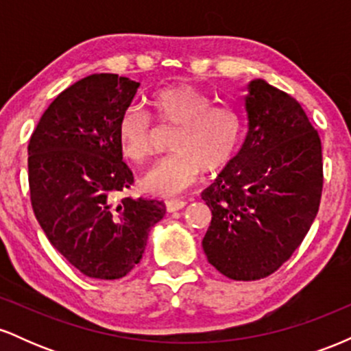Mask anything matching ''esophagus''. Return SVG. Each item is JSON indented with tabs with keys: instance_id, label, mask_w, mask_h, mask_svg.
Returning a JSON list of instances; mask_svg holds the SVG:
<instances>
[{
	"instance_id": "obj_1",
	"label": "esophagus",
	"mask_w": 351,
	"mask_h": 351,
	"mask_svg": "<svg viewBox=\"0 0 351 351\" xmlns=\"http://www.w3.org/2000/svg\"><path fill=\"white\" fill-rule=\"evenodd\" d=\"M165 206H167L168 213H175V211H178V209L186 206V201L184 199H168L167 203H165Z\"/></svg>"
}]
</instances>
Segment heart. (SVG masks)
Returning <instances> with one entry per match:
<instances>
[{
    "mask_svg": "<svg viewBox=\"0 0 351 351\" xmlns=\"http://www.w3.org/2000/svg\"><path fill=\"white\" fill-rule=\"evenodd\" d=\"M150 115L160 125H175L170 155L145 173L142 186L156 196L183 191L201 171L215 173L232 162L244 138V117L231 106H216L209 95L188 84L152 92ZM145 112L128 108L117 125V142L132 163L147 162L152 153L153 123Z\"/></svg>",
    "mask_w": 351,
    "mask_h": 351,
    "instance_id": "b5f03b06",
    "label": "heart"
}]
</instances>
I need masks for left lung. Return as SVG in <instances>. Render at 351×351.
Here are the masks:
<instances>
[{
    "mask_svg": "<svg viewBox=\"0 0 351 351\" xmlns=\"http://www.w3.org/2000/svg\"><path fill=\"white\" fill-rule=\"evenodd\" d=\"M247 88L245 142L201 195L213 215L204 254L232 280L264 279L291 259L324 188L320 136L300 104L265 80Z\"/></svg>",
    "mask_w": 351,
    "mask_h": 351,
    "instance_id": "1",
    "label": "left lung"
}]
</instances>
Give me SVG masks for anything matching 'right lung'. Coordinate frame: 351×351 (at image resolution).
<instances>
[{
    "label": "right lung",
    "instance_id": "add662e5",
    "mask_svg": "<svg viewBox=\"0 0 351 351\" xmlns=\"http://www.w3.org/2000/svg\"><path fill=\"white\" fill-rule=\"evenodd\" d=\"M140 84L92 74L51 102L27 145L31 204L49 243L84 276L122 279L142 259L163 201L119 198L134 183L117 125Z\"/></svg>",
    "mask_w": 351,
    "mask_h": 351
}]
</instances>
